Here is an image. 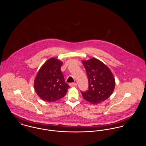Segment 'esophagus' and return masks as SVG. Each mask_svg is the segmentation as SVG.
Masks as SVG:
<instances>
[{
	"label": "esophagus",
	"instance_id": "34e87169",
	"mask_svg": "<svg viewBox=\"0 0 146 146\" xmlns=\"http://www.w3.org/2000/svg\"><path fill=\"white\" fill-rule=\"evenodd\" d=\"M69 85L71 87H75V86H77V84L75 83H70Z\"/></svg>",
	"mask_w": 146,
	"mask_h": 146
}]
</instances>
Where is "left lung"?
<instances>
[{
  "label": "left lung",
  "mask_w": 146,
  "mask_h": 146,
  "mask_svg": "<svg viewBox=\"0 0 146 146\" xmlns=\"http://www.w3.org/2000/svg\"><path fill=\"white\" fill-rule=\"evenodd\" d=\"M83 64L89 83L88 90L81 91L83 97L93 104L104 102L115 89V81L112 73L104 63L95 58L83 61Z\"/></svg>",
  "instance_id": "8db88e82"
}]
</instances>
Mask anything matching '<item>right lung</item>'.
I'll list each match as a JSON object with an SVG mask.
<instances>
[{"label":"right lung","instance_id":"obj_1","mask_svg":"<svg viewBox=\"0 0 146 146\" xmlns=\"http://www.w3.org/2000/svg\"><path fill=\"white\" fill-rule=\"evenodd\" d=\"M62 62L52 58L43 64L34 81V89L42 100L47 102L63 98L69 85L65 83L61 67Z\"/></svg>","mask_w":146,"mask_h":146}]
</instances>
